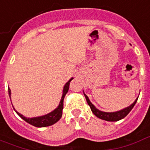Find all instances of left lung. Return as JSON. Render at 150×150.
Here are the masks:
<instances>
[{"instance_id":"1","label":"left lung","mask_w":150,"mask_h":150,"mask_svg":"<svg viewBox=\"0 0 150 150\" xmlns=\"http://www.w3.org/2000/svg\"><path fill=\"white\" fill-rule=\"evenodd\" d=\"M84 94V91H83ZM85 98H86V102L88 103V105L91 107V111L93 112V114L98 117V118H100V119H103V120L105 121H109V122H117V121H119L121 119H122L124 117H126V115H128L129 113L130 112L132 109H133V107L135 105V103H137V98L136 100L134 101V103H132L131 105L128 107H126V108H124L123 110H118V111L116 112H104V111H101L99 110H98L96 107H95L91 103V101L89 100V98L88 97L86 96L85 94Z\"/></svg>"}]
</instances>
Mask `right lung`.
Returning <instances> with one entry per match:
<instances>
[{"instance_id":"add662e5","label":"right lung","mask_w":150,"mask_h":150,"mask_svg":"<svg viewBox=\"0 0 150 150\" xmlns=\"http://www.w3.org/2000/svg\"><path fill=\"white\" fill-rule=\"evenodd\" d=\"M73 79V78H71L70 79L67 83L64 86V90H63V95H62V98H61L60 103L59 104V106L57 108H55L53 111L50 112L49 114L47 115H43V116H40V117H26L23 116L21 114H20L18 112L15 110V108H13L14 110L16 112V114L21 117L22 119H24L25 122H27L28 123H29L31 125L35 126V127H46V126H52L53 124H55V122H57L59 119L62 117V115H63V109H64V99L65 95L68 91L69 90V85L71 81ZM8 95H9V97H11V90L8 87Z\"/></svg>"}]
</instances>
